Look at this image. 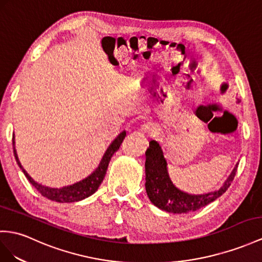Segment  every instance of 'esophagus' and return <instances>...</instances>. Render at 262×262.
<instances>
[{
    "instance_id": "1",
    "label": "esophagus",
    "mask_w": 262,
    "mask_h": 262,
    "mask_svg": "<svg viewBox=\"0 0 262 262\" xmlns=\"http://www.w3.org/2000/svg\"><path fill=\"white\" fill-rule=\"evenodd\" d=\"M142 130L145 133L148 134H152V133H157L159 130L158 126L155 124H150V123H146L142 126Z\"/></svg>"
}]
</instances>
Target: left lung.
<instances>
[{
    "mask_svg": "<svg viewBox=\"0 0 262 262\" xmlns=\"http://www.w3.org/2000/svg\"><path fill=\"white\" fill-rule=\"evenodd\" d=\"M240 100L238 99V103ZM238 164L219 190L205 195H189L173 186L167 171V163L164 158L162 147L156 140H150L146 150V191L151 203L159 209L171 213H187L196 211L220 197L229 188L236 176Z\"/></svg>",
    "mask_w": 262,
    "mask_h": 262,
    "instance_id": "8db88e82",
    "label": "left lung"
}]
</instances>
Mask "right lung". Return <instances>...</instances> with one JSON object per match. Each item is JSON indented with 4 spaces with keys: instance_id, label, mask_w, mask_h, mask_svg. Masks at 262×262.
<instances>
[{
    "instance_id": "1",
    "label": "right lung",
    "mask_w": 262,
    "mask_h": 262,
    "mask_svg": "<svg viewBox=\"0 0 262 262\" xmlns=\"http://www.w3.org/2000/svg\"><path fill=\"white\" fill-rule=\"evenodd\" d=\"M125 136H126V132H122L115 139L113 140V143L110 145L108 148H107L102 160H100V164L98 165L96 170L92 172V175H90L89 177L83 180H80V182L76 184L63 187V188H50V187H45V186H42L41 184H37L36 182H34L29 173L24 170L21 163H19L15 147H14V135H13L12 140H13V151H14L16 163L19 166V168H21L22 171L24 172L25 177L28 178L29 182L35 187L36 190H38V192L41 193L42 196L46 197L50 200L56 201V203H74V201H79L92 196L93 193L98 189V187L100 186V184H102L103 179L106 175V170H107V167H108L110 160L114 155V152L119 149V147L122 145Z\"/></svg>"
}]
</instances>
